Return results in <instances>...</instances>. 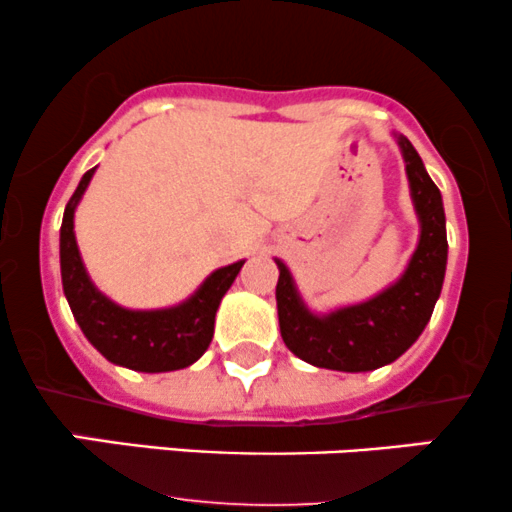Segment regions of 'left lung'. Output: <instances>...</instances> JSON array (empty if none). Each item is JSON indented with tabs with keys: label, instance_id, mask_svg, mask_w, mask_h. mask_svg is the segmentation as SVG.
Wrapping results in <instances>:
<instances>
[{
	"label": "left lung",
	"instance_id": "obj_1",
	"mask_svg": "<svg viewBox=\"0 0 512 512\" xmlns=\"http://www.w3.org/2000/svg\"><path fill=\"white\" fill-rule=\"evenodd\" d=\"M407 163V178L419 216V245L395 284L356 305L315 315L303 303L296 281L281 260L276 281L281 339L298 358L317 368L366 373L397 361L419 339L443 289L448 264L443 197L428 178L424 161L402 134H395Z\"/></svg>",
	"mask_w": 512,
	"mask_h": 512
}]
</instances>
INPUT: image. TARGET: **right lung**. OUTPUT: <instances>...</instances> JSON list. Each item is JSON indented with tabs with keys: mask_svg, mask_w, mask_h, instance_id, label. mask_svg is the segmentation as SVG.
<instances>
[{
	"mask_svg": "<svg viewBox=\"0 0 512 512\" xmlns=\"http://www.w3.org/2000/svg\"><path fill=\"white\" fill-rule=\"evenodd\" d=\"M96 168L86 170L64 209L60 228L62 289L84 337L110 363L139 373H168L192 366L214 337L221 298L231 289L245 260L216 269L187 301L161 310H129L96 289L81 262L74 236V211Z\"/></svg>",
	"mask_w": 512,
	"mask_h": 512,
	"instance_id": "add662e5",
	"label": "right lung"
}]
</instances>
